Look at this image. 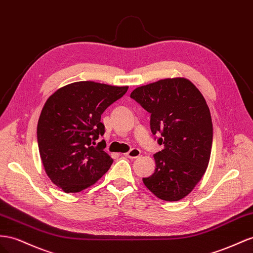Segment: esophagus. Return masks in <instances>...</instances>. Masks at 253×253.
Wrapping results in <instances>:
<instances>
[{"label":"esophagus","instance_id":"obj_1","mask_svg":"<svg viewBox=\"0 0 253 253\" xmlns=\"http://www.w3.org/2000/svg\"><path fill=\"white\" fill-rule=\"evenodd\" d=\"M125 155L126 156V158H129V159H136L140 155V150L137 149V148H133V149L129 150L128 152L125 153Z\"/></svg>","mask_w":253,"mask_h":253}]
</instances>
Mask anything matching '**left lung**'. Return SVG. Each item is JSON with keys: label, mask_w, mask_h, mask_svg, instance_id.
Returning <instances> with one entry per match:
<instances>
[{"label": "left lung", "mask_w": 253, "mask_h": 253, "mask_svg": "<svg viewBox=\"0 0 253 253\" xmlns=\"http://www.w3.org/2000/svg\"><path fill=\"white\" fill-rule=\"evenodd\" d=\"M131 98L151 114L150 127L163 149L155 153V170L142 177L150 192L165 201L187 196L208 168L213 124L199 89L187 79L160 80L137 87Z\"/></svg>", "instance_id": "8db88e82"}]
</instances>
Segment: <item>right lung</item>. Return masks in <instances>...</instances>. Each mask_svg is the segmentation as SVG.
I'll list each match as a JSON object with an SVG mask.
<instances>
[{
  "label": "right lung",
  "mask_w": 253,
  "mask_h": 253,
  "mask_svg": "<svg viewBox=\"0 0 253 253\" xmlns=\"http://www.w3.org/2000/svg\"><path fill=\"white\" fill-rule=\"evenodd\" d=\"M127 88L76 82L46 100L37 126L39 153L47 176L65 193L91 186L112 166L105 140H95L105 133L101 115Z\"/></svg>",
  "instance_id": "add662e5"
}]
</instances>
